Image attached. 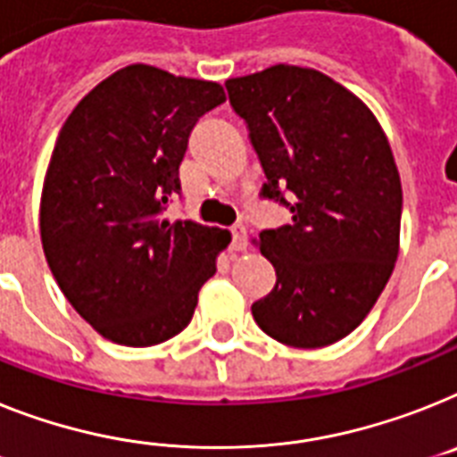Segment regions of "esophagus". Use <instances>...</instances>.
Listing matches in <instances>:
<instances>
[{
    "instance_id": "1",
    "label": "esophagus",
    "mask_w": 457,
    "mask_h": 457,
    "mask_svg": "<svg viewBox=\"0 0 457 457\" xmlns=\"http://www.w3.org/2000/svg\"><path fill=\"white\" fill-rule=\"evenodd\" d=\"M232 248L235 251H246L248 248V232L244 225H235L232 228Z\"/></svg>"
}]
</instances>
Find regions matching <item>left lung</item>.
Instances as JSON below:
<instances>
[{"label": "left lung", "mask_w": 457, "mask_h": 457, "mask_svg": "<svg viewBox=\"0 0 457 457\" xmlns=\"http://www.w3.org/2000/svg\"><path fill=\"white\" fill-rule=\"evenodd\" d=\"M225 87L267 176L262 197L293 213V225L255 241L276 286L253 318L286 346H329L365 320L400 253L388 137L362 99L316 69L274 64Z\"/></svg>", "instance_id": "8db88e82"}]
</instances>
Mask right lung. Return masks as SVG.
Instances as JSON below:
<instances>
[{
  "instance_id": "1",
  "label": "right lung",
  "mask_w": 457,
  "mask_h": 457,
  "mask_svg": "<svg viewBox=\"0 0 457 457\" xmlns=\"http://www.w3.org/2000/svg\"><path fill=\"white\" fill-rule=\"evenodd\" d=\"M225 102L213 80L151 64L92 87L57 134L41 190V244L57 286L104 339L144 348L187 328L232 235L164 211L195 122Z\"/></svg>"
}]
</instances>
